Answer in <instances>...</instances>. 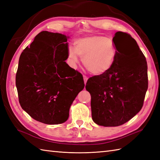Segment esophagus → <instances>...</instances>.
I'll list each match as a JSON object with an SVG mask.
<instances>
[{
	"label": "esophagus",
	"instance_id": "34e87169",
	"mask_svg": "<svg viewBox=\"0 0 160 160\" xmlns=\"http://www.w3.org/2000/svg\"><path fill=\"white\" fill-rule=\"evenodd\" d=\"M83 78H84V84H86L87 82V80H88V78L86 76H83Z\"/></svg>",
	"mask_w": 160,
	"mask_h": 160
}]
</instances>
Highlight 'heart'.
I'll use <instances>...</instances> for the list:
<instances>
[{
	"instance_id": "heart-1",
	"label": "heart",
	"mask_w": 160,
	"mask_h": 160,
	"mask_svg": "<svg viewBox=\"0 0 160 160\" xmlns=\"http://www.w3.org/2000/svg\"><path fill=\"white\" fill-rule=\"evenodd\" d=\"M78 56L91 73L103 75L113 67L117 49L113 40L106 37L88 36L78 39L75 42V49L69 48V60L75 65L79 62Z\"/></svg>"
}]
</instances>
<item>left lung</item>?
Wrapping results in <instances>:
<instances>
[{
    "label": "left lung",
    "mask_w": 160,
    "mask_h": 160,
    "mask_svg": "<svg viewBox=\"0 0 160 160\" xmlns=\"http://www.w3.org/2000/svg\"><path fill=\"white\" fill-rule=\"evenodd\" d=\"M113 41L117 56L113 67L88 80L93 121L103 127H118L133 118L143 106L148 89L147 62L137 42L118 32Z\"/></svg>",
    "instance_id": "left-lung-1"
}]
</instances>
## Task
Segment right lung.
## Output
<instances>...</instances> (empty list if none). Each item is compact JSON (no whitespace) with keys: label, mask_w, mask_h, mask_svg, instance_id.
<instances>
[{"label":"right lung","mask_w":160,"mask_h":160,"mask_svg":"<svg viewBox=\"0 0 160 160\" xmlns=\"http://www.w3.org/2000/svg\"><path fill=\"white\" fill-rule=\"evenodd\" d=\"M69 36L43 31L20 54L16 85L20 106L35 120L58 124L84 87L82 74L70 67Z\"/></svg>","instance_id":"obj_1"}]
</instances>
